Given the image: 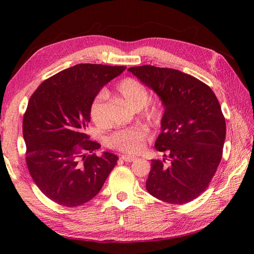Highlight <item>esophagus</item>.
<instances>
[{
	"label": "esophagus",
	"instance_id": "1",
	"mask_svg": "<svg viewBox=\"0 0 254 254\" xmlns=\"http://www.w3.org/2000/svg\"><path fill=\"white\" fill-rule=\"evenodd\" d=\"M121 159L126 161V163H132V161L136 160V157H132V156H121Z\"/></svg>",
	"mask_w": 254,
	"mask_h": 254
}]
</instances>
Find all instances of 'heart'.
Here are the masks:
<instances>
[{
  "label": "heart",
  "mask_w": 254,
  "mask_h": 254,
  "mask_svg": "<svg viewBox=\"0 0 254 254\" xmlns=\"http://www.w3.org/2000/svg\"><path fill=\"white\" fill-rule=\"evenodd\" d=\"M117 91L122 98L134 109H143V115L148 121H156L160 117L157 106L148 104L149 91L146 86L139 80L127 77L117 84ZM108 95L106 91H100L90 102L89 115L98 127L106 126V101ZM148 135V131L144 127H134L119 130L108 137L107 143L111 148L127 154H137L142 150L144 142Z\"/></svg>",
  "instance_id": "b5f03b06"
}]
</instances>
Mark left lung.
Returning <instances> with one entry per match:
<instances>
[{
  "label": "left lung",
  "instance_id": "obj_1",
  "mask_svg": "<svg viewBox=\"0 0 254 254\" xmlns=\"http://www.w3.org/2000/svg\"><path fill=\"white\" fill-rule=\"evenodd\" d=\"M127 71L165 107L155 147L170 163L152 160L147 191L169 204L191 202L206 190L222 160L226 122L218 99L209 86L178 69L143 65Z\"/></svg>",
  "mask_w": 254,
  "mask_h": 254
}]
</instances>
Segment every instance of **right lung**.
Listing matches in <instances>:
<instances>
[{"label":"right lung","instance_id":"1","mask_svg":"<svg viewBox=\"0 0 254 254\" xmlns=\"http://www.w3.org/2000/svg\"><path fill=\"white\" fill-rule=\"evenodd\" d=\"M126 66L77 64L42 82L23 119L26 163L40 191L62 206L75 207L101 190L117 155L94 152L100 145L85 133L94 97Z\"/></svg>","mask_w":254,"mask_h":254}]
</instances>
